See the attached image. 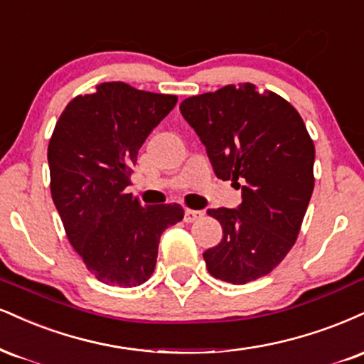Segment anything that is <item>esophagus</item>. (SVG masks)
I'll return each instance as SVG.
<instances>
[{"mask_svg":"<svg viewBox=\"0 0 364 364\" xmlns=\"http://www.w3.org/2000/svg\"><path fill=\"white\" fill-rule=\"evenodd\" d=\"M203 217V212H200V210H191V208H186L185 210V222L186 224H191V222L198 220V218Z\"/></svg>","mask_w":364,"mask_h":364,"instance_id":"esophagus-1","label":"esophagus"}]
</instances>
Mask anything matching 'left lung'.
I'll return each mask as SVG.
<instances>
[{
	"label": "left lung",
	"instance_id": "left-lung-1",
	"mask_svg": "<svg viewBox=\"0 0 364 364\" xmlns=\"http://www.w3.org/2000/svg\"><path fill=\"white\" fill-rule=\"evenodd\" d=\"M179 112L207 149L218 179H232L242 203L210 208L222 240L203 252L208 273L244 284L264 277L295 244L314 191L315 147L299 112L256 86L191 96Z\"/></svg>",
	"mask_w": 364,
	"mask_h": 364
}]
</instances>
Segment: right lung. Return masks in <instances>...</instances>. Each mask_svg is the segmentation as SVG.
Returning <instances> with one entry per match:
<instances>
[{"label":"right lung","instance_id":"obj_1","mask_svg":"<svg viewBox=\"0 0 364 364\" xmlns=\"http://www.w3.org/2000/svg\"><path fill=\"white\" fill-rule=\"evenodd\" d=\"M178 98L103 82L65 107L49 142L50 193L69 242L96 279L139 287L152 277L161 234L185 212L132 193L130 166Z\"/></svg>","mask_w":364,"mask_h":364}]
</instances>
